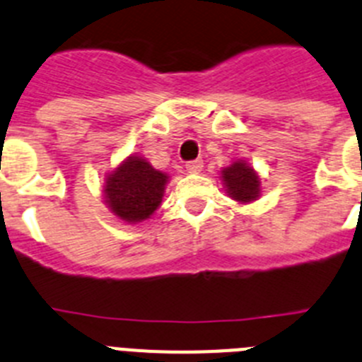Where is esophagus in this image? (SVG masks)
<instances>
[{"label": "esophagus", "instance_id": "obj_1", "mask_svg": "<svg viewBox=\"0 0 362 362\" xmlns=\"http://www.w3.org/2000/svg\"><path fill=\"white\" fill-rule=\"evenodd\" d=\"M202 168H204V160L202 158H197V160H189L185 164V169H187L189 173H200Z\"/></svg>", "mask_w": 362, "mask_h": 362}]
</instances>
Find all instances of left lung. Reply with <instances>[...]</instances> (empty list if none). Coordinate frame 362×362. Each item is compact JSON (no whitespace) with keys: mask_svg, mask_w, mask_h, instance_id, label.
<instances>
[{"mask_svg":"<svg viewBox=\"0 0 362 362\" xmlns=\"http://www.w3.org/2000/svg\"><path fill=\"white\" fill-rule=\"evenodd\" d=\"M221 178L226 182L227 191L234 200L245 204V202H250L258 197L259 180L252 168H249L245 162H236L230 168L223 169Z\"/></svg>","mask_w":362,"mask_h":362,"instance_id":"8db88e82","label":"left lung"}]
</instances>
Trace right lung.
<instances>
[{"instance_id": "1", "label": "right lung", "mask_w": 362, "mask_h": 362, "mask_svg": "<svg viewBox=\"0 0 362 362\" xmlns=\"http://www.w3.org/2000/svg\"><path fill=\"white\" fill-rule=\"evenodd\" d=\"M168 175L153 169L149 162L129 157L104 185L106 202L113 213L126 221H141L160 205Z\"/></svg>"}]
</instances>
